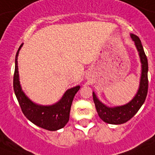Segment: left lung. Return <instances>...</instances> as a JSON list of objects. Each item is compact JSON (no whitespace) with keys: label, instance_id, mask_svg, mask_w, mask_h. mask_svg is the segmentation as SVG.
I'll return each instance as SVG.
<instances>
[{"label":"left lung","instance_id":"1","mask_svg":"<svg viewBox=\"0 0 155 155\" xmlns=\"http://www.w3.org/2000/svg\"><path fill=\"white\" fill-rule=\"evenodd\" d=\"M130 36L134 41L136 47L139 52V56L142 62V76L140 81L139 89L134 98L125 105L115 107V108H108L100 101L96 97V94L92 92L93 101L98 115L102 120L108 124L120 125L127 122L142 107L146 101L147 92H148V84H148V61H147V55L145 54L144 49L139 38L133 34H131Z\"/></svg>","mask_w":155,"mask_h":155}]
</instances>
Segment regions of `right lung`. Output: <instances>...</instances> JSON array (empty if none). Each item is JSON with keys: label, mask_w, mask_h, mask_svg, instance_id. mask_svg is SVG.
Wrapping results in <instances>:
<instances>
[{"label": "right lung", "mask_w": 155, "mask_h": 155, "mask_svg": "<svg viewBox=\"0 0 155 155\" xmlns=\"http://www.w3.org/2000/svg\"><path fill=\"white\" fill-rule=\"evenodd\" d=\"M21 46L22 44L21 45L16 54L15 70L13 75V90L23 114L28 120L42 129L50 131H55L62 129L69 120L71 106L75 93L80 89V86L68 89L63 95V98L53 105L42 106L33 103L23 92L19 82L18 56Z\"/></svg>", "instance_id": "1"}]
</instances>
